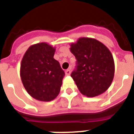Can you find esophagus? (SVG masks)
Here are the masks:
<instances>
[{"instance_id":"1","label":"esophagus","mask_w":134,"mask_h":134,"mask_svg":"<svg viewBox=\"0 0 134 134\" xmlns=\"http://www.w3.org/2000/svg\"><path fill=\"white\" fill-rule=\"evenodd\" d=\"M71 74V70L69 69H67V70L65 71V74L67 75V76H69V75H70Z\"/></svg>"}]
</instances>
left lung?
Segmentation results:
<instances>
[{"label":"left lung","instance_id":"8db88e82","mask_svg":"<svg viewBox=\"0 0 134 134\" xmlns=\"http://www.w3.org/2000/svg\"><path fill=\"white\" fill-rule=\"evenodd\" d=\"M77 60L71 76L82 95L95 97L110 87L115 71L114 58L107 47L95 38L81 37L70 44Z\"/></svg>","mask_w":134,"mask_h":134}]
</instances>
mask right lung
<instances>
[{
    "label": "right lung",
    "mask_w": 134,
    "mask_h": 134,
    "mask_svg": "<svg viewBox=\"0 0 134 134\" xmlns=\"http://www.w3.org/2000/svg\"><path fill=\"white\" fill-rule=\"evenodd\" d=\"M56 47L42 42L32 44L20 63V75L24 87L31 97L43 102L56 98L60 91L65 72L54 59Z\"/></svg>",
    "instance_id": "1"
}]
</instances>
